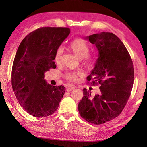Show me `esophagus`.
I'll return each mask as SVG.
<instances>
[{
    "instance_id": "esophagus-1",
    "label": "esophagus",
    "mask_w": 147,
    "mask_h": 147,
    "mask_svg": "<svg viewBox=\"0 0 147 147\" xmlns=\"http://www.w3.org/2000/svg\"><path fill=\"white\" fill-rule=\"evenodd\" d=\"M75 89V87H74V86H69L68 87L67 89V91H72V90H73V89Z\"/></svg>"
}]
</instances>
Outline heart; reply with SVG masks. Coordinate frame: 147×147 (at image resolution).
Listing matches in <instances>:
<instances>
[{
    "mask_svg": "<svg viewBox=\"0 0 147 147\" xmlns=\"http://www.w3.org/2000/svg\"><path fill=\"white\" fill-rule=\"evenodd\" d=\"M69 49L71 51L78 57L79 59H81L82 63L84 66L90 67L94 63L95 60L94 55L88 53L89 51V47L88 45L85 41L81 39H76L71 41L69 45ZM62 54H63V49L59 47L56 50L55 55H54V61L56 63L59 64L61 61ZM82 75V73L80 71L68 72L65 74V78L71 82L77 81L78 77Z\"/></svg>",
    "mask_w": 147,
    "mask_h": 147,
    "instance_id": "b5f03b06",
    "label": "heart"
}]
</instances>
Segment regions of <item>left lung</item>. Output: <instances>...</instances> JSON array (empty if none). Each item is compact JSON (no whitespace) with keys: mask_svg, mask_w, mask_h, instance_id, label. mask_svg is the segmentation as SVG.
Segmentation results:
<instances>
[{"mask_svg":"<svg viewBox=\"0 0 147 147\" xmlns=\"http://www.w3.org/2000/svg\"><path fill=\"white\" fill-rule=\"evenodd\" d=\"M96 46L98 58L88 81L100 84L101 93L91 98V92L83 89L84 96L78 111L86 121L101 124L115 119L126 106L134 84V66L123 42L110 32H101L85 38Z\"/></svg>","mask_w":147,"mask_h":147,"instance_id":"left-lung-1","label":"left lung"}]
</instances>
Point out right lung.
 Returning a JSON list of instances; mask_svg holds the SVG:
<instances>
[{"label":"right lung","instance_id":"obj_1","mask_svg":"<svg viewBox=\"0 0 147 147\" xmlns=\"http://www.w3.org/2000/svg\"><path fill=\"white\" fill-rule=\"evenodd\" d=\"M70 32L69 28L43 27L27 35L19 45L12 67L11 85L20 105L30 115L45 117L58 108L65 88L47 84L45 73L56 67V51Z\"/></svg>","mask_w":147,"mask_h":147}]
</instances>
